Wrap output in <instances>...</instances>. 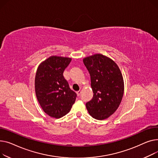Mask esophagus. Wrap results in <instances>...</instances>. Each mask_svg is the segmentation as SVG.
Segmentation results:
<instances>
[{
    "instance_id": "1",
    "label": "esophagus",
    "mask_w": 158,
    "mask_h": 158,
    "mask_svg": "<svg viewBox=\"0 0 158 158\" xmlns=\"http://www.w3.org/2000/svg\"><path fill=\"white\" fill-rule=\"evenodd\" d=\"M81 88H80V90H78V91H77V95H78V96H80V94H81Z\"/></svg>"
}]
</instances>
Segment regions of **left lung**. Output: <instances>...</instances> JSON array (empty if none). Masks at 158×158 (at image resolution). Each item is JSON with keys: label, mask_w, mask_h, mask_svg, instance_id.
<instances>
[{"label": "left lung", "mask_w": 158, "mask_h": 158, "mask_svg": "<svg viewBox=\"0 0 158 158\" xmlns=\"http://www.w3.org/2000/svg\"><path fill=\"white\" fill-rule=\"evenodd\" d=\"M90 76L93 98L86 103L89 114L103 120L118 108L124 94V81L118 67L112 59L96 54L83 59Z\"/></svg>", "instance_id": "left-lung-1"}]
</instances>
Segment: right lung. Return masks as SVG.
<instances>
[{
  "instance_id": "right-lung-1",
  "label": "right lung",
  "mask_w": 158,
  "mask_h": 158,
  "mask_svg": "<svg viewBox=\"0 0 158 158\" xmlns=\"http://www.w3.org/2000/svg\"><path fill=\"white\" fill-rule=\"evenodd\" d=\"M71 61L70 58L52 56L37 70L36 97L44 112L52 117L59 118L68 114L77 97L63 76Z\"/></svg>"
}]
</instances>
